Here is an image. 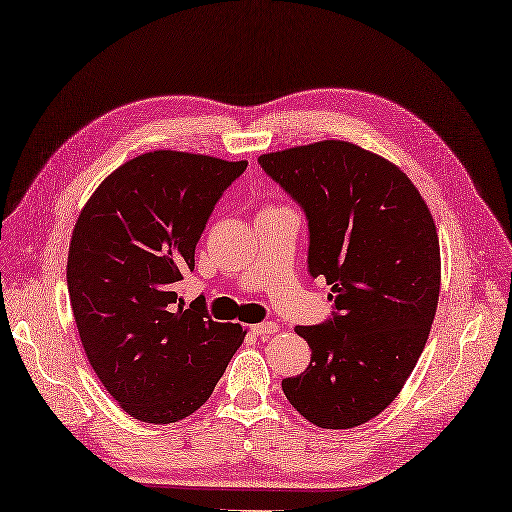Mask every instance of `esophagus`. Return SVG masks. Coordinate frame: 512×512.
<instances>
[{
    "label": "esophagus",
    "mask_w": 512,
    "mask_h": 512,
    "mask_svg": "<svg viewBox=\"0 0 512 512\" xmlns=\"http://www.w3.org/2000/svg\"><path fill=\"white\" fill-rule=\"evenodd\" d=\"M250 330L252 334H256V337H269V334L279 330V326L275 322H264V324H254Z\"/></svg>",
    "instance_id": "esophagus-1"
}]
</instances>
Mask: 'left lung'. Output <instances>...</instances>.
I'll use <instances>...</instances> for the list:
<instances>
[{"label":"left lung","mask_w":512,"mask_h":512,"mask_svg":"<svg viewBox=\"0 0 512 512\" xmlns=\"http://www.w3.org/2000/svg\"><path fill=\"white\" fill-rule=\"evenodd\" d=\"M258 163L305 209L309 273L326 277L337 309L294 328L311 362L281 390L315 426H362L390 407L426 347L440 292L434 218L400 167L341 139Z\"/></svg>","instance_id":"left-lung-1"}]
</instances>
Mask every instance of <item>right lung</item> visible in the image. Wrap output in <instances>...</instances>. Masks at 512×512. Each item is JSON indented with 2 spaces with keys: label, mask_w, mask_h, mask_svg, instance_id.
<instances>
[{
  "label": "right lung",
  "mask_w": 512,
  "mask_h": 512,
  "mask_svg": "<svg viewBox=\"0 0 512 512\" xmlns=\"http://www.w3.org/2000/svg\"><path fill=\"white\" fill-rule=\"evenodd\" d=\"M245 161L178 150L131 158L82 207L67 256L80 341L122 411L173 424L201 409L243 343L239 324L214 322L205 298L184 309L175 284L222 192Z\"/></svg>",
  "instance_id": "add662e5"
}]
</instances>
